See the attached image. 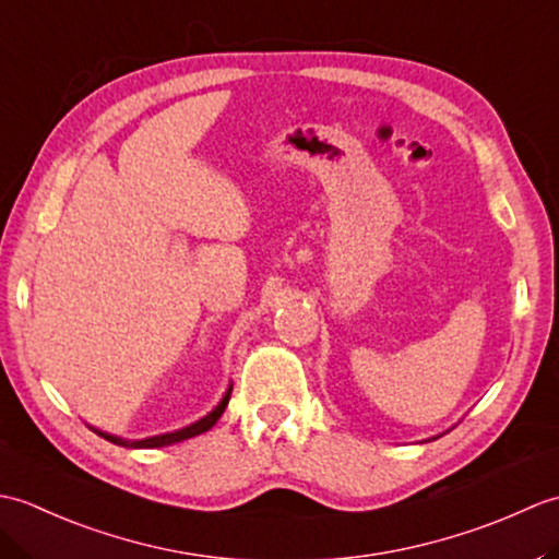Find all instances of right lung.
<instances>
[{
    "mask_svg": "<svg viewBox=\"0 0 559 559\" xmlns=\"http://www.w3.org/2000/svg\"><path fill=\"white\" fill-rule=\"evenodd\" d=\"M230 391H233V386H230L228 391H225V396L221 399L218 406L213 408L209 415H204V418L197 420V423H192L189 427H182V430H177V432H165V435H156V437L136 439V442H129V439L112 437V435H105V432H98V430H96V432H98L100 437L108 439V442H112V444H120V447H134V449H153V447H168V444H175V442H182V439L197 437V435H201V432L211 430V427L218 423V418L223 415L225 406H228V401H230Z\"/></svg>",
    "mask_w": 559,
    "mask_h": 559,
    "instance_id": "obj_1",
    "label": "right lung"
}]
</instances>
